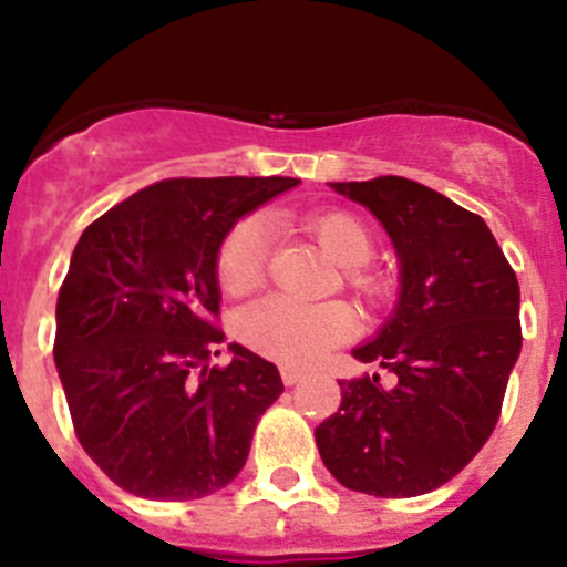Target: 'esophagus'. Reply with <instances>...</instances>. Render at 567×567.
Wrapping results in <instances>:
<instances>
[{
	"mask_svg": "<svg viewBox=\"0 0 567 567\" xmlns=\"http://www.w3.org/2000/svg\"><path fill=\"white\" fill-rule=\"evenodd\" d=\"M282 381H285V386H293V384H299V381H305V373L296 368H282Z\"/></svg>",
	"mask_w": 567,
	"mask_h": 567,
	"instance_id": "obj_1",
	"label": "esophagus"
}]
</instances>
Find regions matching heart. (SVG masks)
<instances>
[{
    "label": "heart",
    "instance_id": "heart-1",
    "mask_svg": "<svg viewBox=\"0 0 567 567\" xmlns=\"http://www.w3.org/2000/svg\"><path fill=\"white\" fill-rule=\"evenodd\" d=\"M316 241L346 266V279L357 296L375 301L384 288L364 262L373 257V236L359 216L348 210H320L305 219ZM268 227L260 216H247L227 233L216 260V277L227 293H247L257 288L266 271ZM238 334L251 351L282 362L288 368H307L318 362L329 348L353 334V316L342 305H305L288 296H266L244 307Z\"/></svg>",
    "mask_w": 567,
    "mask_h": 567
}]
</instances>
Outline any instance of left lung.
<instances>
[{"instance_id":"1","label":"left lung","mask_w":567,"mask_h":567,"mask_svg":"<svg viewBox=\"0 0 567 567\" xmlns=\"http://www.w3.org/2000/svg\"><path fill=\"white\" fill-rule=\"evenodd\" d=\"M390 233L400 299L359 362L379 375L340 381L342 403L316 427L326 468L370 496L439 488L483 450L522 353L518 279L488 225L444 194L398 175L331 183Z\"/></svg>"}]
</instances>
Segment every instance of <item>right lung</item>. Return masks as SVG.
<instances>
[{"label": "right lung", "instance_id": "right-lung-1", "mask_svg": "<svg viewBox=\"0 0 567 567\" xmlns=\"http://www.w3.org/2000/svg\"><path fill=\"white\" fill-rule=\"evenodd\" d=\"M299 177H167L79 238L56 296L54 362L79 444L112 483L164 502L236 480L279 370L225 331L216 257L238 219Z\"/></svg>", "mask_w": 567, "mask_h": 567}]
</instances>
